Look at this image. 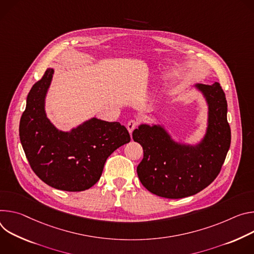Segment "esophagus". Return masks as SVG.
Returning a JSON list of instances; mask_svg holds the SVG:
<instances>
[{"instance_id":"34e87169","label":"esophagus","mask_w":254,"mask_h":254,"mask_svg":"<svg viewBox=\"0 0 254 254\" xmlns=\"http://www.w3.org/2000/svg\"><path fill=\"white\" fill-rule=\"evenodd\" d=\"M138 125H139L138 121H136V120H130V121L127 123V129H128L129 133L131 134V133L138 127Z\"/></svg>"}]
</instances>
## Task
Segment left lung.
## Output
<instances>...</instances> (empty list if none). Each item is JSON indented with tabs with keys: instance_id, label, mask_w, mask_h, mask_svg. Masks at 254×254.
Returning <instances> with one entry per match:
<instances>
[{
	"instance_id": "left-lung-1",
	"label": "left lung",
	"mask_w": 254,
	"mask_h": 254,
	"mask_svg": "<svg viewBox=\"0 0 254 254\" xmlns=\"http://www.w3.org/2000/svg\"><path fill=\"white\" fill-rule=\"evenodd\" d=\"M196 88L209 105V125L201 144H179L156 125H141L132 134L144 153L137 166L138 178L149 191L163 198H186L207 188L218 177L230 147L227 101L220 83Z\"/></svg>"
}]
</instances>
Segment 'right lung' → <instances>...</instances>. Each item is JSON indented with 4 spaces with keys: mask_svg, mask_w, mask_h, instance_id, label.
Wrapping results in <instances>:
<instances>
[{
    "mask_svg": "<svg viewBox=\"0 0 254 254\" xmlns=\"http://www.w3.org/2000/svg\"><path fill=\"white\" fill-rule=\"evenodd\" d=\"M53 69L47 68L27 97L19 135L32 171L48 186L81 191L101 178L107 158L130 142L128 130L119 122L94 118L69 133L56 129L47 119L44 100Z\"/></svg>",
    "mask_w": 254,
    "mask_h": 254,
    "instance_id": "right-lung-1",
    "label": "right lung"
}]
</instances>
